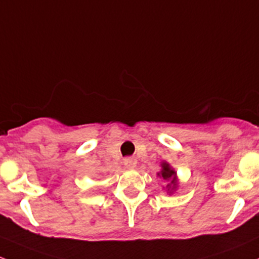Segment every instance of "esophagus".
<instances>
[{
    "label": "esophagus",
    "mask_w": 259,
    "mask_h": 259,
    "mask_svg": "<svg viewBox=\"0 0 259 259\" xmlns=\"http://www.w3.org/2000/svg\"><path fill=\"white\" fill-rule=\"evenodd\" d=\"M124 165L125 167L127 168H134L135 166H137V160L133 159V157H126V159H124Z\"/></svg>",
    "instance_id": "esophagus-1"
}]
</instances>
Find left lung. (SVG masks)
Segmentation results:
<instances>
[{"mask_svg": "<svg viewBox=\"0 0 259 259\" xmlns=\"http://www.w3.org/2000/svg\"><path fill=\"white\" fill-rule=\"evenodd\" d=\"M161 171L157 172V176L162 178L165 181H168L167 186H166V191L167 194H172L174 191L178 187V178H176V171L174 168H171V166L167 162L164 161L161 164Z\"/></svg>", "mask_w": 259, "mask_h": 259, "instance_id": "1", "label": "left lung"}]
</instances>
